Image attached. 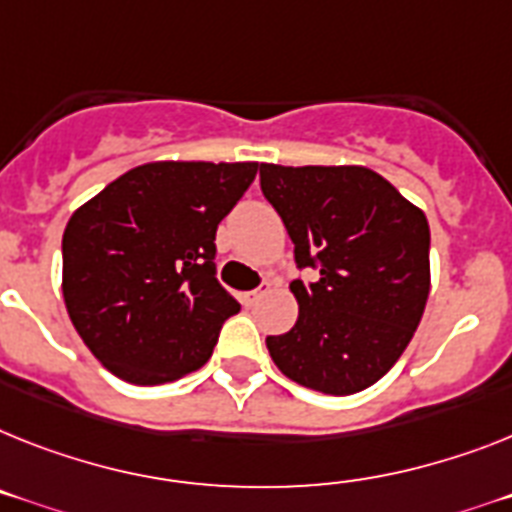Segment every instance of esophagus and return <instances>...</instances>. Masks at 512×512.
Segmentation results:
<instances>
[{
    "label": "esophagus",
    "instance_id": "esophagus-1",
    "mask_svg": "<svg viewBox=\"0 0 512 512\" xmlns=\"http://www.w3.org/2000/svg\"><path fill=\"white\" fill-rule=\"evenodd\" d=\"M268 294H270V283H263V286H257L255 291H247V294H244V304H249V307H252V304H257L260 299H263V296H268Z\"/></svg>",
    "mask_w": 512,
    "mask_h": 512
}]
</instances>
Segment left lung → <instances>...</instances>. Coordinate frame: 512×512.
Returning <instances> with one entry per match:
<instances>
[{"label":"left lung","mask_w":512,"mask_h":512,"mask_svg":"<svg viewBox=\"0 0 512 512\" xmlns=\"http://www.w3.org/2000/svg\"><path fill=\"white\" fill-rule=\"evenodd\" d=\"M260 187L294 242L296 325L268 336L289 380L325 395L375 385L414 338L429 296V223L364 166H260Z\"/></svg>","instance_id":"1"}]
</instances>
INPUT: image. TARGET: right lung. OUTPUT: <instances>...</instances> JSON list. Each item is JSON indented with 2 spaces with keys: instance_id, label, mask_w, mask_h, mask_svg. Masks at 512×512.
Masks as SVG:
<instances>
[{
  "instance_id": "1",
  "label": "right lung",
  "mask_w": 512,
  "mask_h": 512,
  "mask_svg": "<svg viewBox=\"0 0 512 512\" xmlns=\"http://www.w3.org/2000/svg\"><path fill=\"white\" fill-rule=\"evenodd\" d=\"M255 174V161L143 163L72 213L64 307L111 375L161 385L208 362L239 312L216 281V229Z\"/></svg>"
}]
</instances>
